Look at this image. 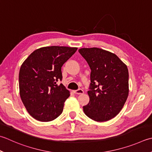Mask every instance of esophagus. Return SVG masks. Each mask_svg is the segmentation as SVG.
Returning <instances> with one entry per match:
<instances>
[{
  "mask_svg": "<svg viewBox=\"0 0 152 152\" xmlns=\"http://www.w3.org/2000/svg\"><path fill=\"white\" fill-rule=\"evenodd\" d=\"M74 93H75L76 94H78V95L83 94H84V90H83L82 89H78V90L74 91Z\"/></svg>",
  "mask_w": 152,
  "mask_h": 152,
  "instance_id": "esophagus-1",
  "label": "esophagus"
}]
</instances>
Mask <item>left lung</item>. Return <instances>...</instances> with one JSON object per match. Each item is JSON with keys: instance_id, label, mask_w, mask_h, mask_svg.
Wrapping results in <instances>:
<instances>
[{"instance_id": "left-lung-1", "label": "left lung", "mask_w": 152, "mask_h": 152, "mask_svg": "<svg viewBox=\"0 0 152 152\" xmlns=\"http://www.w3.org/2000/svg\"><path fill=\"white\" fill-rule=\"evenodd\" d=\"M79 53L91 68L90 102L84 113L97 122L109 121L123 109L129 96V70L114 53L97 47L82 48Z\"/></svg>"}]
</instances>
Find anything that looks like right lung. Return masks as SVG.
<instances>
[{"instance_id": "obj_1", "label": "right lung", "mask_w": 152, "mask_h": 152, "mask_svg": "<svg viewBox=\"0 0 152 152\" xmlns=\"http://www.w3.org/2000/svg\"><path fill=\"white\" fill-rule=\"evenodd\" d=\"M78 49L76 47H41L30 54L20 67L21 99L33 118L51 121L60 115L70 91L61 84V67Z\"/></svg>"}]
</instances>
